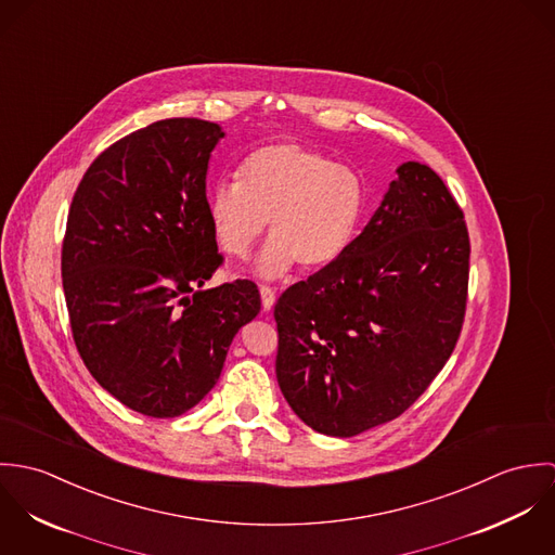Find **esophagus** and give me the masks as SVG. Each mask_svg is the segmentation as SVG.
Wrapping results in <instances>:
<instances>
[{
  "instance_id": "esophagus-1",
  "label": "esophagus",
  "mask_w": 555,
  "mask_h": 555,
  "mask_svg": "<svg viewBox=\"0 0 555 555\" xmlns=\"http://www.w3.org/2000/svg\"><path fill=\"white\" fill-rule=\"evenodd\" d=\"M260 299H262V310H271L275 304V291L271 286H260Z\"/></svg>"
}]
</instances>
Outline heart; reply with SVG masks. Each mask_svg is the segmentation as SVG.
<instances>
[{
	"label": "heart",
	"instance_id": "heart-1",
	"mask_svg": "<svg viewBox=\"0 0 555 555\" xmlns=\"http://www.w3.org/2000/svg\"><path fill=\"white\" fill-rule=\"evenodd\" d=\"M237 177L209 192V224L229 256L245 258L269 220L262 275H282L295 262L304 271L322 269L354 237L365 198L348 166L297 143H275L243 159Z\"/></svg>",
	"mask_w": 555,
	"mask_h": 555
}]
</instances>
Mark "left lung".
<instances>
[{
    "label": "left lung",
    "instance_id": "1",
    "mask_svg": "<svg viewBox=\"0 0 555 555\" xmlns=\"http://www.w3.org/2000/svg\"><path fill=\"white\" fill-rule=\"evenodd\" d=\"M468 275L462 207L429 166L401 164L365 231L275 304V374L295 414L337 438L403 414L457 346Z\"/></svg>",
    "mask_w": 555,
    "mask_h": 555
}]
</instances>
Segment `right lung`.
Listing matches in <instances>:
<instances>
[{
	"instance_id": "1",
	"label": "right lung",
	"mask_w": 555,
	"mask_h": 555,
	"mask_svg": "<svg viewBox=\"0 0 555 555\" xmlns=\"http://www.w3.org/2000/svg\"><path fill=\"white\" fill-rule=\"evenodd\" d=\"M222 137L196 117L141 128L89 164L68 211L62 282L80 359L147 416H179L207 396L260 312L251 280L203 288L224 262L205 183Z\"/></svg>"
}]
</instances>
